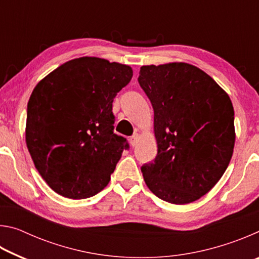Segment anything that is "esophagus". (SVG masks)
Wrapping results in <instances>:
<instances>
[{
	"label": "esophagus",
	"instance_id": "obj_1",
	"mask_svg": "<svg viewBox=\"0 0 259 259\" xmlns=\"http://www.w3.org/2000/svg\"><path fill=\"white\" fill-rule=\"evenodd\" d=\"M138 139H139V134L136 133V134H134L133 136H131L130 139H129V142H130V144H131V146H136V145H137Z\"/></svg>",
	"mask_w": 259,
	"mask_h": 259
}]
</instances>
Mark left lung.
<instances>
[{"mask_svg":"<svg viewBox=\"0 0 259 259\" xmlns=\"http://www.w3.org/2000/svg\"><path fill=\"white\" fill-rule=\"evenodd\" d=\"M139 84L154 109L157 155L144 164L147 187L172 204L194 202L224 175L235 143L229 95L187 63L140 67Z\"/></svg>","mask_w":259,"mask_h":259,"instance_id":"1","label":"left lung"}]
</instances>
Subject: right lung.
I'll return each instance as SVG.
<instances>
[{"mask_svg":"<svg viewBox=\"0 0 259 259\" xmlns=\"http://www.w3.org/2000/svg\"><path fill=\"white\" fill-rule=\"evenodd\" d=\"M129 65L80 57L35 85L27 104L26 145L51 190L68 199L107 186L124 148L114 134L113 99L130 82Z\"/></svg>","mask_w":259,"mask_h":259,"instance_id":"obj_1","label":"right lung"}]
</instances>
